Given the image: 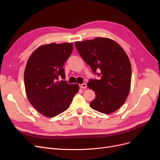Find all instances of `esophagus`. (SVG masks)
I'll use <instances>...</instances> for the list:
<instances>
[{
  "instance_id": "obj_1",
  "label": "esophagus",
  "mask_w": 160,
  "mask_h": 160,
  "mask_svg": "<svg viewBox=\"0 0 160 160\" xmlns=\"http://www.w3.org/2000/svg\"><path fill=\"white\" fill-rule=\"evenodd\" d=\"M79 88L82 89H86L87 88V84L86 83H83V84H80L79 85Z\"/></svg>"
}]
</instances>
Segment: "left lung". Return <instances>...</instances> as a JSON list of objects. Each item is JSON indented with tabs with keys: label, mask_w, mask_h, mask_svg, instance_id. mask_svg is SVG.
<instances>
[{
	"label": "left lung",
	"mask_w": 160,
	"mask_h": 160,
	"mask_svg": "<svg viewBox=\"0 0 160 160\" xmlns=\"http://www.w3.org/2000/svg\"><path fill=\"white\" fill-rule=\"evenodd\" d=\"M75 45L93 74L99 77L88 83L95 93L90 107L103 113L114 112L123 105L130 89L132 67L127 54L117 42L108 38L98 37L75 42Z\"/></svg>",
	"instance_id": "left-lung-1"
}]
</instances>
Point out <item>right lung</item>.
<instances>
[{
  "instance_id": "right-lung-1",
  "label": "right lung",
  "mask_w": 160,
  "mask_h": 160,
  "mask_svg": "<svg viewBox=\"0 0 160 160\" xmlns=\"http://www.w3.org/2000/svg\"><path fill=\"white\" fill-rule=\"evenodd\" d=\"M72 49V42L45 45L34 51L27 61L24 81L28 99L46 117H55L67 110L79 91L78 84L65 81L62 67Z\"/></svg>"
}]
</instances>
